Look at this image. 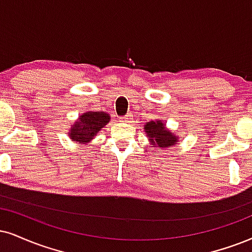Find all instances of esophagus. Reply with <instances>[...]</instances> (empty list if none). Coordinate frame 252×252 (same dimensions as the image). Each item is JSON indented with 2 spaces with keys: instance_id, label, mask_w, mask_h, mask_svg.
<instances>
[{
  "instance_id": "esophagus-1",
  "label": "esophagus",
  "mask_w": 252,
  "mask_h": 252,
  "mask_svg": "<svg viewBox=\"0 0 252 252\" xmlns=\"http://www.w3.org/2000/svg\"><path fill=\"white\" fill-rule=\"evenodd\" d=\"M131 117H132V114H131V113H128V114H126L125 117L121 118V120H124V121H128L129 119H131Z\"/></svg>"
}]
</instances>
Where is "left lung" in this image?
<instances>
[{"label": "left lung", "mask_w": 252, "mask_h": 252, "mask_svg": "<svg viewBox=\"0 0 252 252\" xmlns=\"http://www.w3.org/2000/svg\"><path fill=\"white\" fill-rule=\"evenodd\" d=\"M146 135L150 138V141L154 147L167 148L173 147L179 142V138L164 126L161 120L150 121L144 126Z\"/></svg>", "instance_id": "left-lung-1"}]
</instances>
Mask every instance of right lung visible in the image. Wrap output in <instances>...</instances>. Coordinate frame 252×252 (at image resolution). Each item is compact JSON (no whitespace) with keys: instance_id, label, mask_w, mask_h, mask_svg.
Listing matches in <instances>:
<instances>
[{"instance_id":"add662e5","label":"right lung","mask_w":252,"mask_h":252,"mask_svg":"<svg viewBox=\"0 0 252 252\" xmlns=\"http://www.w3.org/2000/svg\"><path fill=\"white\" fill-rule=\"evenodd\" d=\"M108 121L110 116L105 112H86L73 124L69 136L72 141H77L78 144H88L92 140L93 136L98 134L102 127L107 125Z\"/></svg>"}]
</instances>
